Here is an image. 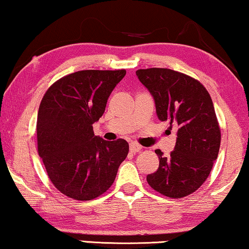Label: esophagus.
<instances>
[{"mask_svg": "<svg viewBox=\"0 0 249 249\" xmlns=\"http://www.w3.org/2000/svg\"><path fill=\"white\" fill-rule=\"evenodd\" d=\"M142 150V146L138 144V143L135 142H132L131 144H129V151L132 153H136V152H140Z\"/></svg>", "mask_w": 249, "mask_h": 249, "instance_id": "34e87169", "label": "esophagus"}]
</instances>
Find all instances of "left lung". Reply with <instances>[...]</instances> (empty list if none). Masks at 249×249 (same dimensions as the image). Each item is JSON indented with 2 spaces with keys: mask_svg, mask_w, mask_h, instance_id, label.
Instances as JSON below:
<instances>
[{
  "mask_svg": "<svg viewBox=\"0 0 249 249\" xmlns=\"http://www.w3.org/2000/svg\"><path fill=\"white\" fill-rule=\"evenodd\" d=\"M136 75L155 98L159 120L177 129L175 150L159 149V168L146 176L153 190L180 198L202 186L218 158L221 131L214 106L198 80L170 69H141Z\"/></svg>",
  "mask_w": 249,
  "mask_h": 249,
  "instance_id": "1",
  "label": "left lung"
}]
</instances>
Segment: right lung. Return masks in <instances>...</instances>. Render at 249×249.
Segmentation results:
<instances>
[{
  "label": "right lung",
  "mask_w": 249,
  "mask_h": 249,
  "mask_svg": "<svg viewBox=\"0 0 249 249\" xmlns=\"http://www.w3.org/2000/svg\"><path fill=\"white\" fill-rule=\"evenodd\" d=\"M123 70H83L55 81L37 116V149L52 184L70 198L90 201L104 194L128 153L123 139L105 141L92 124L103 116Z\"/></svg>",
  "instance_id": "1"
}]
</instances>
